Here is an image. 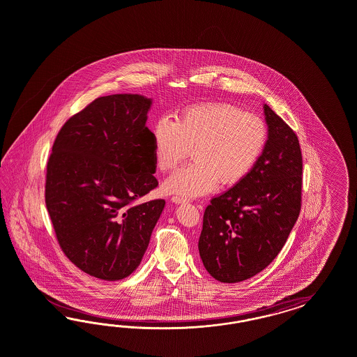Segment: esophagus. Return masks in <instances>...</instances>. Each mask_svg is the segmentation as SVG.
I'll list each match as a JSON object with an SVG mask.
<instances>
[{
	"label": "esophagus",
	"instance_id": "esophagus-1",
	"mask_svg": "<svg viewBox=\"0 0 357 357\" xmlns=\"http://www.w3.org/2000/svg\"><path fill=\"white\" fill-rule=\"evenodd\" d=\"M172 200H173L175 204H182V203H185V202H187V199H185V197H182V196H173V197H172Z\"/></svg>",
	"mask_w": 357,
	"mask_h": 357
}]
</instances>
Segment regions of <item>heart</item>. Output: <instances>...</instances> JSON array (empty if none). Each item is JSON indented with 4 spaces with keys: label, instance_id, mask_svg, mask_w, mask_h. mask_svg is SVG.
<instances>
[{
    "label": "heart",
    "instance_id": "b5f03b06",
    "mask_svg": "<svg viewBox=\"0 0 357 357\" xmlns=\"http://www.w3.org/2000/svg\"><path fill=\"white\" fill-rule=\"evenodd\" d=\"M268 130L258 115L225 103L185 108L175 121L162 118L153 127L155 163L170 172L194 149V162L181 167L162 184L167 194L195 197L218 183L241 182L259 161Z\"/></svg>",
    "mask_w": 357,
    "mask_h": 357
}]
</instances>
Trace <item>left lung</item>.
<instances>
[{
    "label": "left lung",
    "mask_w": 357,
    "mask_h": 357,
    "mask_svg": "<svg viewBox=\"0 0 357 357\" xmlns=\"http://www.w3.org/2000/svg\"><path fill=\"white\" fill-rule=\"evenodd\" d=\"M268 140L241 182L206 206L199 254L221 282H239L264 270L285 245L301 209L303 155L289 126L263 105Z\"/></svg>",
    "instance_id": "left-lung-1"
}]
</instances>
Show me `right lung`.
I'll return each instance as SVG.
<instances>
[{
    "instance_id": "add662e5",
    "label": "right lung",
    "mask_w": 357,
    "mask_h": 357,
    "mask_svg": "<svg viewBox=\"0 0 357 357\" xmlns=\"http://www.w3.org/2000/svg\"><path fill=\"white\" fill-rule=\"evenodd\" d=\"M153 99L97 98L59 132L47 163L45 206L57 241L79 270L121 280L140 266L165 200L133 204L158 185Z\"/></svg>"
}]
</instances>
